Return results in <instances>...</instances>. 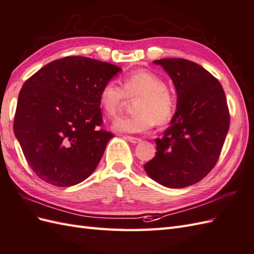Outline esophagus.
<instances>
[{
    "mask_svg": "<svg viewBox=\"0 0 254 254\" xmlns=\"http://www.w3.org/2000/svg\"><path fill=\"white\" fill-rule=\"evenodd\" d=\"M127 140L130 141L131 143L135 144V143H139V142H141V139L140 138H135V137H131V135H127Z\"/></svg>",
    "mask_w": 254,
    "mask_h": 254,
    "instance_id": "34e87169",
    "label": "esophagus"
}]
</instances>
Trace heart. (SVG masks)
I'll return each instance as SVG.
<instances>
[{
  "label": "heart",
  "mask_w": 254,
  "mask_h": 254,
  "mask_svg": "<svg viewBox=\"0 0 254 254\" xmlns=\"http://www.w3.org/2000/svg\"><path fill=\"white\" fill-rule=\"evenodd\" d=\"M127 98H139L131 117H120L113 128L122 132H144L154 124L164 125L174 116L177 108L175 91L167 86L159 74L150 70H135L123 79V87L114 80L104 84L99 94V103L109 116L120 113Z\"/></svg>",
  "instance_id": "obj_1"
}]
</instances>
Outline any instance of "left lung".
Wrapping results in <instances>:
<instances>
[{
  "mask_svg": "<svg viewBox=\"0 0 254 254\" xmlns=\"http://www.w3.org/2000/svg\"><path fill=\"white\" fill-rule=\"evenodd\" d=\"M163 66L177 91V111L164 137L156 139L155 156L144 165L151 179L170 189L199 182L218 162L230 128L223 87L193 61L168 58Z\"/></svg>",
  "mask_w": 254,
  "mask_h": 254,
  "instance_id": "left-lung-1",
  "label": "left lung"
}]
</instances>
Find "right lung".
Here are the masks:
<instances>
[{
	"mask_svg": "<svg viewBox=\"0 0 254 254\" xmlns=\"http://www.w3.org/2000/svg\"><path fill=\"white\" fill-rule=\"evenodd\" d=\"M122 69L80 56L46 64L18 96L14 132L31 169L43 181L67 188L87 179L112 132L102 125L99 94Z\"/></svg>",
	"mask_w": 254,
	"mask_h": 254,
	"instance_id": "add662e5",
	"label": "right lung"
}]
</instances>
